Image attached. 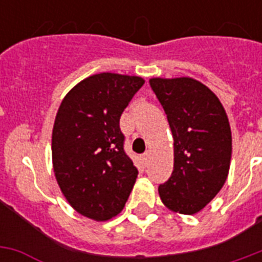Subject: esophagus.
Returning <instances> with one entry per match:
<instances>
[{
	"label": "esophagus",
	"instance_id": "obj_1",
	"mask_svg": "<svg viewBox=\"0 0 262 262\" xmlns=\"http://www.w3.org/2000/svg\"><path fill=\"white\" fill-rule=\"evenodd\" d=\"M149 158H151V154H149V152H145V154L143 155L144 164H148V162H149Z\"/></svg>",
	"mask_w": 262,
	"mask_h": 262
}]
</instances>
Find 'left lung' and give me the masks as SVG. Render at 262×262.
Returning a JSON list of instances; mask_svg holds the SVG:
<instances>
[{
	"mask_svg": "<svg viewBox=\"0 0 262 262\" xmlns=\"http://www.w3.org/2000/svg\"><path fill=\"white\" fill-rule=\"evenodd\" d=\"M174 139V170L159 186L172 212L194 215L223 187L231 162L230 122L219 98L191 77L149 80Z\"/></svg>",
	"mask_w": 262,
	"mask_h": 262,
	"instance_id": "obj_1",
	"label": "left lung"
}]
</instances>
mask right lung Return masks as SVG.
Here are the masks:
<instances>
[{"mask_svg": "<svg viewBox=\"0 0 262 262\" xmlns=\"http://www.w3.org/2000/svg\"><path fill=\"white\" fill-rule=\"evenodd\" d=\"M144 83L139 76L99 73L61 102L51 137L53 168L80 215L106 222L125 207L139 171L123 151L119 118Z\"/></svg>", "mask_w": 262, "mask_h": 262, "instance_id": "obj_1", "label": "right lung"}]
</instances>
